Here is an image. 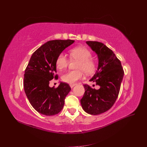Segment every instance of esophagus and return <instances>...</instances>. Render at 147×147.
<instances>
[{"instance_id": "1", "label": "esophagus", "mask_w": 147, "mask_h": 147, "mask_svg": "<svg viewBox=\"0 0 147 147\" xmlns=\"http://www.w3.org/2000/svg\"><path fill=\"white\" fill-rule=\"evenodd\" d=\"M75 85H76V83H73V84H70V88H73L74 86H75Z\"/></svg>"}]
</instances>
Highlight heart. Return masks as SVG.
<instances>
[{
	"instance_id": "obj_1",
	"label": "heart",
	"mask_w": 147,
	"mask_h": 147,
	"mask_svg": "<svg viewBox=\"0 0 147 147\" xmlns=\"http://www.w3.org/2000/svg\"><path fill=\"white\" fill-rule=\"evenodd\" d=\"M70 56L72 59L78 61L76 70H69L62 75L63 81L69 84H73L83 77V71L86 74L94 72L96 63L91 58L92 54L88 48L84 47H78L72 48L70 51ZM69 60L66 55L61 53L56 60V67L59 70L65 69L68 65Z\"/></svg>"
}]
</instances>
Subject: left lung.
<instances>
[{
	"label": "left lung",
	"mask_w": 147,
	"mask_h": 147,
	"mask_svg": "<svg viewBox=\"0 0 147 147\" xmlns=\"http://www.w3.org/2000/svg\"><path fill=\"white\" fill-rule=\"evenodd\" d=\"M86 43L98 57V67L90 81L96 83L100 87L95 90L84 84L85 91L80 102L86 113L97 115L109 110L116 101L124 71L121 62L104 43L93 41H88Z\"/></svg>",
	"instance_id": "8db88e82"
}]
</instances>
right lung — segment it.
I'll return each instance as SVG.
<instances>
[{"label": "right lung", "mask_w": 147, "mask_h": 147, "mask_svg": "<svg viewBox=\"0 0 147 147\" xmlns=\"http://www.w3.org/2000/svg\"><path fill=\"white\" fill-rule=\"evenodd\" d=\"M72 40L48 41L38 48L31 56L24 75V89L33 108L46 116L59 113L63 109L66 96L71 90L67 83L60 82L56 88L49 86L55 78L56 60L65 49L72 45Z\"/></svg>", "instance_id": "obj_1"}]
</instances>
